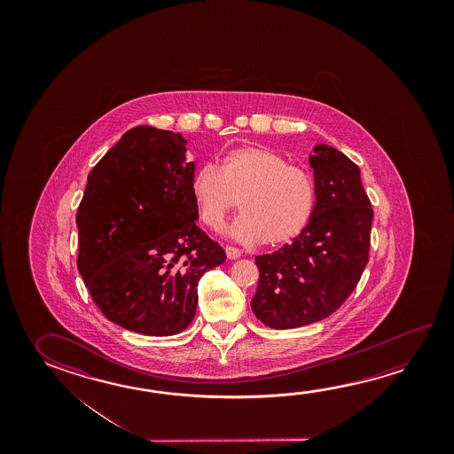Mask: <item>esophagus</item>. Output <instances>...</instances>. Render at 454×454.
<instances>
[{"mask_svg":"<svg viewBox=\"0 0 454 454\" xmlns=\"http://www.w3.org/2000/svg\"><path fill=\"white\" fill-rule=\"evenodd\" d=\"M224 252H226V256H228V260H238L240 258V250L236 248V247H224Z\"/></svg>","mask_w":454,"mask_h":454,"instance_id":"obj_1","label":"esophagus"}]
</instances>
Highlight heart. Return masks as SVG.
Segmentation results:
<instances>
[{
	"instance_id": "b5f03b06",
	"label": "heart",
	"mask_w": 454,
	"mask_h": 454,
	"mask_svg": "<svg viewBox=\"0 0 454 454\" xmlns=\"http://www.w3.org/2000/svg\"><path fill=\"white\" fill-rule=\"evenodd\" d=\"M192 196L202 223L218 230L232 208L242 214L228 228L244 244L283 246L305 230L315 207V184L309 172L286 163L264 147H240L218 163L202 166L192 177Z\"/></svg>"
}]
</instances>
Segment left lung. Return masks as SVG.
<instances>
[{
  "label": "left lung",
  "mask_w": 454,
  "mask_h": 454,
  "mask_svg": "<svg viewBox=\"0 0 454 454\" xmlns=\"http://www.w3.org/2000/svg\"><path fill=\"white\" fill-rule=\"evenodd\" d=\"M309 164L317 196L310 222L291 244L254 258L260 282L252 310L274 329L312 325L334 313L369 260L373 210L361 169L327 144L313 147Z\"/></svg>",
  "instance_id": "obj_1"
}]
</instances>
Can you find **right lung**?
<instances>
[{
    "label": "right lung",
    "mask_w": 454,
    "mask_h": 454,
    "mask_svg": "<svg viewBox=\"0 0 454 454\" xmlns=\"http://www.w3.org/2000/svg\"><path fill=\"white\" fill-rule=\"evenodd\" d=\"M196 163L180 133L136 127L90 171L77 210V266L107 320L144 335L193 321L198 283L226 260L196 226Z\"/></svg>",
    "instance_id": "1"
}]
</instances>
